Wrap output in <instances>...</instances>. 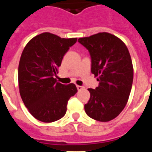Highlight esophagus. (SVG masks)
<instances>
[{"label": "esophagus", "mask_w": 152, "mask_h": 152, "mask_svg": "<svg viewBox=\"0 0 152 152\" xmlns=\"http://www.w3.org/2000/svg\"><path fill=\"white\" fill-rule=\"evenodd\" d=\"M77 90H78V91H80V90H82L83 88V87L82 86H79V85H77Z\"/></svg>", "instance_id": "34e87169"}]
</instances>
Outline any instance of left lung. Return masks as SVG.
I'll list each match as a JSON object with an SVG mask.
<instances>
[{"label": "left lung", "mask_w": 152, "mask_h": 152, "mask_svg": "<svg viewBox=\"0 0 152 152\" xmlns=\"http://www.w3.org/2000/svg\"><path fill=\"white\" fill-rule=\"evenodd\" d=\"M78 42L89 52L91 73L99 81L97 88L88 89L86 113L97 121H110L123 111L131 92L133 67L129 52L122 40L108 33L80 38Z\"/></svg>", "instance_id": "1"}]
</instances>
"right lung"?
I'll use <instances>...</instances> for the list:
<instances>
[{
	"label": "right lung",
	"instance_id": "right-lung-1",
	"mask_svg": "<svg viewBox=\"0 0 152 152\" xmlns=\"http://www.w3.org/2000/svg\"><path fill=\"white\" fill-rule=\"evenodd\" d=\"M77 38L61 39L50 33L35 36L25 46L18 68L20 94L32 115L52 123L65 115L70 97L77 93L74 84L56 81L58 68Z\"/></svg>",
	"mask_w": 152,
	"mask_h": 152
}]
</instances>
